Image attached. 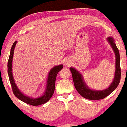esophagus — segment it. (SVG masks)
<instances>
[{
    "instance_id": "obj_1",
    "label": "esophagus",
    "mask_w": 127,
    "mask_h": 127,
    "mask_svg": "<svg viewBox=\"0 0 127 127\" xmlns=\"http://www.w3.org/2000/svg\"><path fill=\"white\" fill-rule=\"evenodd\" d=\"M71 64H72V63H71V62L70 60H67L66 62H65V64H66L67 65H71Z\"/></svg>"
}]
</instances>
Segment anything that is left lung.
Segmentation results:
<instances>
[{
    "label": "left lung",
    "instance_id": "8db88e82",
    "mask_svg": "<svg viewBox=\"0 0 127 127\" xmlns=\"http://www.w3.org/2000/svg\"><path fill=\"white\" fill-rule=\"evenodd\" d=\"M107 40L113 48V51L115 54V57H116V70H115L114 79L109 88L102 91H93L86 85L83 80L82 75L80 74V73H79V72L74 68H70V70L72 72L74 85L77 91L82 97L88 100H96L104 98L109 94H111L112 92L117 88L120 82L121 73L120 55H119V50L115 44L114 39L112 37H108Z\"/></svg>",
    "mask_w": 127,
    "mask_h": 127
}]
</instances>
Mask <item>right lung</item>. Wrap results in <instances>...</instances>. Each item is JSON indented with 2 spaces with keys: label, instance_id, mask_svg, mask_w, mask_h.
Returning a JSON list of instances; mask_svg holds the SVG:
<instances>
[{
  "label": "right lung",
  "instance_id": "right-lung-1",
  "mask_svg": "<svg viewBox=\"0 0 127 127\" xmlns=\"http://www.w3.org/2000/svg\"><path fill=\"white\" fill-rule=\"evenodd\" d=\"M17 41H15L13 43L12 48L11 49V52H10L8 62V73L9 76V79L10 83H11V87L13 93L15 95L16 97H17L22 101L27 103V104H30L32 106H39L40 104H44L46 103L48 100L51 98L53 95L55 90V80H56L57 75L58 73L63 68V65H56L51 70L50 72L49 73L48 78L47 81V86H46V90L43 95L41 97H39L37 98H32L30 97L26 96L25 95L21 93L18 88H17V85H15V83L14 82V78H13L12 73V61L13 58V55H14V51Z\"/></svg>",
  "mask_w": 127,
  "mask_h": 127
}]
</instances>
